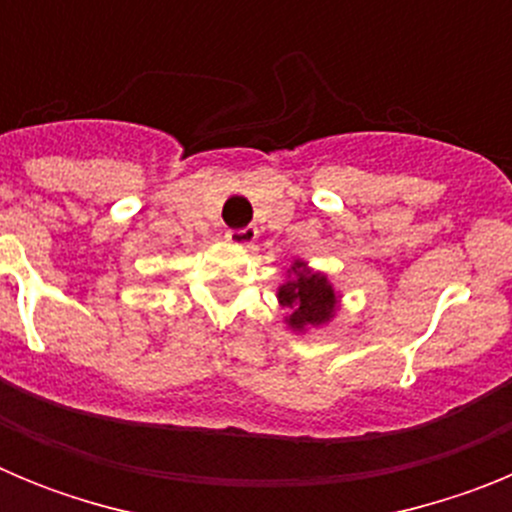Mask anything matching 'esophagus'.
Returning <instances> with one entry per match:
<instances>
[{
	"label": "esophagus",
	"instance_id": "1",
	"mask_svg": "<svg viewBox=\"0 0 512 512\" xmlns=\"http://www.w3.org/2000/svg\"><path fill=\"white\" fill-rule=\"evenodd\" d=\"M225 238H228V243H233V246H251V243L259 238V228L246 225V228L228 230V233H225Z\"/></svg>",
	"mask_w": 512,
	"mask_h": 512
}]
</instances>
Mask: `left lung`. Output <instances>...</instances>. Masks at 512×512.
<instances>
[{"label":"left lung","mask_w":512,"mask_h":512,"mask_svg":"<svg viewBox=\"0 0 512 512\" xmlns=\"http://www.w3.org/2000/svg\"><path fill=\"white\" fill-rule=\"evenodd\" d=\"M279 300L292 310V315H289L292 328L325 323V320L333 318V307H336V295H333L328 279L323 274L305 271L302 264L292 266V279L282 284Z\"/></svg>","instance_id":"1"}]
</instances>
